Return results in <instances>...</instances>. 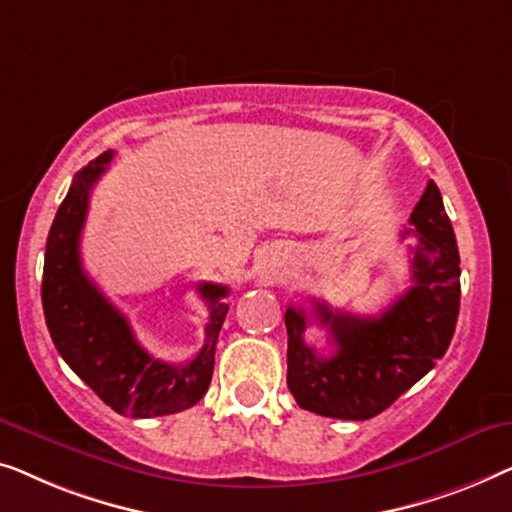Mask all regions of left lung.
Wrapping results in <instances>:
<instances>
[{"label": "left lung", "instance_id": "obj_1", "mask_svg": "<svg viewBox=\"0 0 512 512\" xmlns=\"http://www.w3.org/2000/svg\"><path fill=\"white\" fill-rule=\"evenodd\" d=\"M417 236L408 287L380 315H350L315 301V320L329 329L334 355L304 341L308 318L287 306V387L304 410L336 420H369L434 369L459 315V250L434 181L410 213Z\"/></svg>", "mask_w": 512, "mask_h": 512}]
</instances>
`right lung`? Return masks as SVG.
Returning a JSON list of instances; mask_svg holds the SVG:
<instances>
[{
  "label": "right lung",
  "instance_id": "add662e5",
  "mask_svg": "<svg viewBox=\"0 0 512 512\" xmlns=\"http://www.w3.org/2000/svg\"><path fill=\"white\" fill-rule=\"evenodd\" d=\"M113 153L99 155L74 176L46 241L41 301L57 352L71 371L115 413L157 417L181 413L204 397L213 378L215 343L229 311L225 285L201 283L208 301L204 348L185 364H167L141 348L125 315L99 292L81 264V232L90 192Z\"/></svg>",
  "mask_w": 512,
  "mask_h": 512
}]
</instances>
